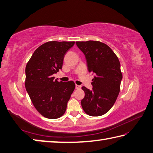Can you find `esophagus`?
I'll return each instance as SVG.
<instances>
[{
	"label": "esophagus",
	"mask_w": 153,
	"mask_h": 153,
	"mask_svg": "<svg viewBox=\"0 0 153 153\" xmlns=\"http://www.w3.org/2000/svg\"><path fill=\"white\" fill-rule=\"evenodd\" d=\"M81 88V85H76V89H79Z\"/></svg>",
	"instance_id": "1"
}]
</instances>
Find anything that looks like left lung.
Wrapping results in <instances>:
<instances>
[{"mask_svg": "<svg viewBox=\"0 0 153 153\" xmlns=\"http://www.w3.org/2000/svg\"><path fill=\"white\" fill-rule=\"evenodd\" d=\"M76 43L85 54L88 71L95 74L92 90L82 88L85 92L81 101L82 108L88 115H103L113 107L120 91V62L114 52L103 42L89 40Z\"/></svg>", "mask_w": 153, "mask_h": 153, "instance_id": "obj_1", "label": "left lung"}]
</instances>
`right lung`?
I'll return each mask as SVG.
<instances>
[{
  "label": "right lung",
  "instance_id": "1",
  "mask_svg": "<svg viewBox=\"0 0 153 153\" xmlns=\"http://www.w3.org/2000/svg\"><path fill=\"white\" fill-rule=\"evenodd\" d=\"M75 42L50 41L34 51L26 66V89L33 105L44 117L58 119L64 114L74 91L73 81L54 80L52 75L62 68L66 52Z\"/></svg>",
  "mask_w": 153,
  "mask_h": 153
}]
</instances>
